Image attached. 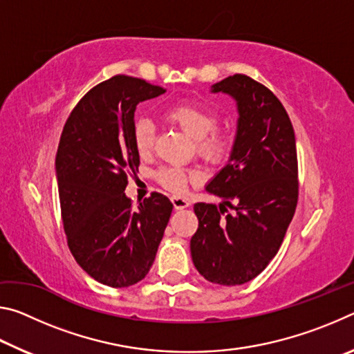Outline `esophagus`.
Segmentation results:
<instances>
[{"label": "esophagus", "mask_w": 354, "mask_h": 354, "mask_svg": "<svg viewBox=\"0 0 354 354\" xmlns=\"http://www.w3.org/2000/svg\"><path fill=\"white\" fill-rule=\"evenodd\" d=\"M171 203L173 206H175V209H185L190 206V201L187 198H181V196H173Z\"/></svg>", "instance_id": "obj_1"}]
</instances>
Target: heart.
Listing matches in <instances>:
<instances>
[{
    "instance_id": "obj_1",
    "label": "heart",
    "mask_w": 354,
    "mask_h": 354,
    "mask_svg": "<svg viewBox=\"0 0 354 354\" xmlns=\"http://www.w3.org/2000/svg\"><path fill=\"white\" fill-rule=\"evenodd\" d=\"M167 118L178 124L185 134L196 140L198 153L203 159L211 164H218L225 159L227 153V137L221 131H215L217 117L207 107L195 103L178 104L167 112ZM134 145L140 154L148 153L154 145L156 129L154 123L147 117L136 120L134 129ZM198 175L192 170L184 169H165L159 173V181L165 189L171 192H184L189 183H195Z\"/></svg>"
}]
</instances>
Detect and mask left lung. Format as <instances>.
Here are the masks:
<instances>
[{
  "instance_id": "left-lung-1",
  "label": "left lung",
  "mask_w": 354,
  "mask_h": 354,
  "mask_svg": "<svg viewBox=\"0 0 354 354\" xmlns=\"http://www.w3.org/2000/svg\"><path fill=\"white\" fill-rule=\"evenodd\" d=\"M211 92L236 101L237 129L230 159L206 185L223 203L194 206L198 230L190 239V254L207 281L241 286L278 253L295 214V133L281 101L250 76H227ZM226 205L235 212L227 213Z\"/></svg>"
}]
</instances>
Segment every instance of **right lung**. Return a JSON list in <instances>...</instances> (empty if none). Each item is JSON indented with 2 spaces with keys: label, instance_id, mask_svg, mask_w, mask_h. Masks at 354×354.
Masks as SVG:
<instances>
[{
  "label": "right lung",
  "instance_id": "right-lung-1",
  "mask_svg": "<svg viewBox=\"0 0 354 354\" xmlns=\"http://www.w3.org/2000/svg\"><path fill=\"white\" fill-rule=\"evenodd\" d=\"M165 92L139 77L112 76L84 95L59 142L56 176L70 251L84 272L109 287L147 277L173 211L158 192L137 209L124 194L128 171L140 164L136 107Z\"/></svg>",
  "mask_w": 354,
  "mask_h": 354
}]
</instances>
